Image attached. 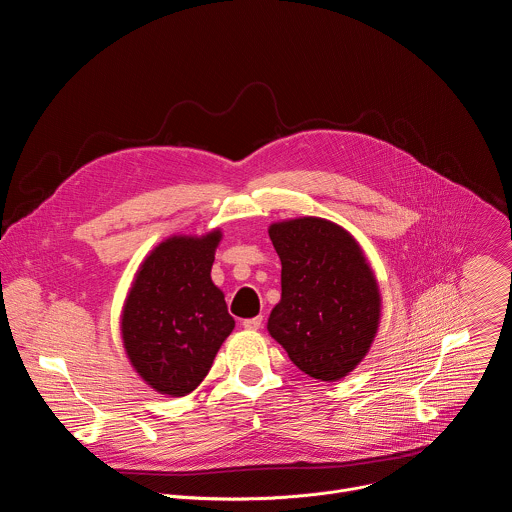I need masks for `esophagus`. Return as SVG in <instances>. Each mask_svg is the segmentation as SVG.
I'll return each instance as SVG.
<instances>
[{"mask_svg": "<svg viewBox=\"0 0 512 512\" xmlns=\"http://www.w3.org/2000/svg\"><path fill=\"white\" fill-rule=\"evenodd\" d=\"M242 325H244V329H248V331H258V329L262 327V317L246 319V321H242Z\"/></svg>", "mask_w": 512, "mask_h": 512, "instance_id": "34e87169", "label": "esophagus"}]
</instances>
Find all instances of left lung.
Returning a JSON list of instances; mask_svg holds the SVG:
<instances>
[{"label": "left lung", "instance_id": "obj_1", "mask_svg": "<svg viewBox=\"0 0 512 512\" xmlns=\"http://www.w3.org/2000/svg\"><path fill=\"white\" fill-rule=\"evenodd\" d=\"M268 234L282 262V296L268 333L306 375L345 377L369 351L381 315L363 250L347 230L323 218L278 222Z\"/></svg>", "mask_w": 512, "mask_h": 512}]
</instances>
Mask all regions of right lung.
Listing matches in <instances>:
<instances>
[{"label": "right lung", "instance_id": "right-lung-1", "mask_svg": "<svg viewBox=\"0 0 512 512\" xmlns=\"http://www.w3.org/2000/svg\"><path fill=\"white\" fill-rule=\"evenodd\" d=\"M220 238L214 230L161 242L129 290L121 319L125 351L159 393L181 397L193 391L236 325L210 276Z\"/></svg>", "mask_w": 512, "mask_h": 512}]
</instances>
